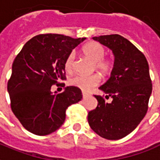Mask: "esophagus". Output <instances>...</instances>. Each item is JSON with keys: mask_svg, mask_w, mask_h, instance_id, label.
I'll return each mask as SVG.
<instances>
[{"mask_svg": "<svg viewBox=\"0 0 160 160\" xmlns=\"http://www.w3.org/2000/svg\"><path fill=\"white\" fill-rule=\"evenodd\" d=\"M89 95H90V94H88V93H86V92H82V96H83V98H87V97H88Z\"/></svg>", "mask_w": 160, "mask_h": 160, "instance_id": "34e87169", "label": "esophagus"}]
</instances>
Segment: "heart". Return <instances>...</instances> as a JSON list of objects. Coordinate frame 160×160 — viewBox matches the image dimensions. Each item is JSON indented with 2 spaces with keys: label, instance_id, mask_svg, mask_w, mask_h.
<instances>
[{
  "label": "heart",
  "instance_id": "obj_1",
  "mask_svg": "<svg viewBox=\"0 0 160 160\" xmlns=\"http://www.w3.org/2000/svg\"><path fill=\"white\" fill-rule=\"evenodd\" d=\"M81 53L93 62V69H96L102 76H108L111 73L113 66V60L104 58L105 48L98 42H88L81 48ZM74 54L69 53L64 62V68L67 72H71L74 68ZM100 77L98 74L92 75H76L69 80L71 86H75L83 92H90L91 90L100 83Z\"/></svg>",
  "mask_w": 160,
  "mask_h": 160
}]
</instances>
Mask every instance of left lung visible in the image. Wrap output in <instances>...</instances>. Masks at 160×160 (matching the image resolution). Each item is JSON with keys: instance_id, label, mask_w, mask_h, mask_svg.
<instances>
[{"instance_id": "8db88e82", "label": "left lung", "mask_w": 160, "mask_h": 160, "mask_svg": "<svg viewBox=\"0 0 160 160\" xmlns=\"http://www.w3.org/2000/svg\"><path fill=\"white\" fill-rule=\"evenodd\" d=\"M114 55L111 76L99 89L112 98L108 103L95 95L98 107L88 113L91 128L108 140H119L133 131L146 115L152 80L146 58L131 41L119 35L92 38Z\"/></svg>"}]
</instances>
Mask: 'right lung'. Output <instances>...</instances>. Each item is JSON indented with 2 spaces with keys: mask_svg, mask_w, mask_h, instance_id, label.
I'll return each instance as SVG.
<instances>
[{
  "mask_svg": "<svg viewBox=\"0 0 160 160\" xmlns=\"http://www.w3.org/2000/svg\"><path fill=\"white\" fill-rule=\"evenodd\" d=\"M86 40L58 34L30 39L15 58L8 82L11 108L23 127L33 134L46 136L61 127L66 109L82 98L81 90L67 86L52 93V86L64 87V62L72 50Z\"/></svg>",
  "mask_w": 160,
  "mask_h": 160,
  "instance_id": "right-lung-1",
  "label": "right lung"
}]
</instances>
